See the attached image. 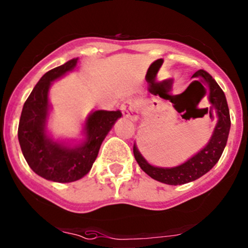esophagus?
Segmentation results:
<instances>
[{
  "mask_svg": "<svg viewBox=\"0 0 248 248\" xmlns=\"http://www.w3.org/2000/svg\"><path fill=\"white\" fill-rule=\"evenodd\" d=\"M121 110L124 116L126 119L131 120V121H137L138 114H139V106H138V101L134 98H129V100L124 101L121 106Z\"/></svg>",
  "mask_w": 248,
  "mask_h": 248,
  "instance_id": "obj_1",
  "label": "esophagus"
}]
</instances>
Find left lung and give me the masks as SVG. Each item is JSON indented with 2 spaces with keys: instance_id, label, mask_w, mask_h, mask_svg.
Masks as SVG:
<instances>
[{
  "instance_id": "1",
  "label": "left lung",
  "mask_w": 248,
  "mask_h": 248,
  "mask_svg": "<svg viewBox=\"0 0 248 248\" xmlns=\"http://www.w3.org/2000/svg\"><path fill=\"white\" fill-rule=\"evenodd\" d=\"M192 77L196 78L199 82L201 80V82L207 83L208 88H209V101L212 103V108H215L216 113H217V124H216L212 139L208 142V145L184 164L171 169L155 168V166L150 165L140 155L137 146L134 145L133 147L135 160L138 161L142 171L146 172L151 178L161 182V183L170 184V186H181V184L189 183L212 170V168L217 163L225 150L229 128H231V116H229L227 100H226L225 93L221 89L220 85L204 70H199L192 75Z\"/></svg>"
}]
</instances>
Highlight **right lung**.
<instances>
[{"label":"right lung","instance_id":"add662e5","mask_svg":"<svg viewBox=\"0 0 248 248\" xmlns=\"http://www.w3.org/2000/svg\"><path fill=\"white\" fill-rule=\"evenodd\" d=\"M78 58L49 70L40 78L23 104L17 137L21 151L30 168L43 178L58 183L80 179L90 171L101 144L115 124L121 111L96 110L87 119L83 144L70 147L48 139L46 119L48 113V89L57 79L76 66Z\"/></svg>","mask_w":248,"mask_h":248}]
</instances>
